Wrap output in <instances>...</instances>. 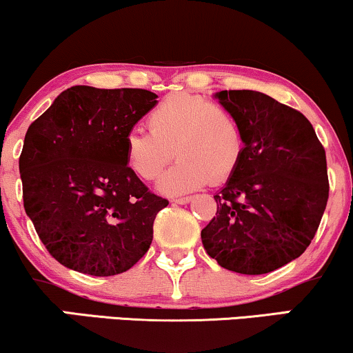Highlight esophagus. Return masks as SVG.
I'll return each instance as SVG.
<instances>
[{
	"label": "esophagus",
	"mask_w": 353,
	"mask_h": 353,
	"mask_svg": "<svg viewBox=\"0 0 353 353\" xmlns=\"http://www.w3.org/2000/svg\"><path fill=\"white\" fill-rule=\"evenodd\" d=\"M192 200V197H177V199H172L171 202L172 203H179V205H185V203H189Z\"/></svg>",
	"instance_id": "1"
}]
</instances>
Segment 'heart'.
<instances>
[{
  "label": "heart",
  "instance_id": "1",
  "mask_svg": "<svg viewBox=\"0 0 353 353\" xmlns=\"http://www.w3.org/2000/svg\"><path fill=\"white\" fill-rule=\"evenodd\" d=\"M148 127L150 132L127 133L125 161L140 179L154 181L172 154L177 156L179 161L158 181V190L166 195L200 189L208 179L225 182L243 158L244 137L238 119L203 96L169 94L150 112Z\"/></svg>",
  "mask_w": 353,
  "mask_h": 353
}]
</instances>
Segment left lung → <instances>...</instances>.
<instances>
[{
    "mask_svg": "<svg viewBox=\"0 0 353 353\" xmlns=\"http://www.w3.org/2000/svg\"><path fill=\"white\" fill-rule=\"evenodd\" d=\"M215 99L238 119L244 151L213 195L203 248L225 269L269 274L300 257L318 231L329 197L325 151L305 115L264 92L220 91Z\"/></svg>",
    "mask_w": 353,
    "mask_h": 353,
    "instance_id": "left-lung-1",
    "label": "left lung"
}]
</instances>
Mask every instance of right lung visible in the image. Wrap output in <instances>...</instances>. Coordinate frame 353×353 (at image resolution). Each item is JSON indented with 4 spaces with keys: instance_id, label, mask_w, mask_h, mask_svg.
I'll use <instances>...</instances> for the list:
<instances>
[{
    "instance_id": "right-lung-1",
    "label": "right lung",
    "mask_w": 353,
    "mask_h": 353,
    "mask_svg": "<svg viewBox=\"0 0 353 353\" xmlns=\"http://www.w3.org/2000/svg\"><path fill=\"white\" fill-rule=\"evenodd\" d=\"M156 97L146 89L73 86L28 128L19 158L24 208L61 265L110 276L150 249L154 218L169 202L127 166L123 140Z\"/></svg>"
}]
</instances>
